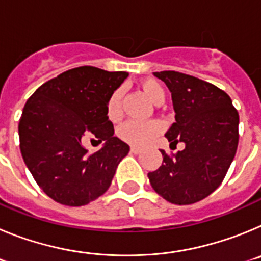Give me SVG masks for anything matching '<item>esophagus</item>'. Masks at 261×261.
<instances>
[{"instance_id":"obj_1","label":"esophagus","mask_w":261,"mask_h":261,"mask_svg":"<svg viewBox=\"0 0 261 261\" xmlns=\"http://www.w3.org/2000/svg\"><path fill=\"white\" fill-rule=\"evenodd\" d=\"M130 151H132L133 154H140L142 151L141 147H137V146H130Z\"/></svg>"}]
</instances>
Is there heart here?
<instances>
[{
	"mask_svg": "<svg viewBox=\"0 0 261 261\" xmlns=\"http://www.w3.org/2000/svg\"><path fill=\"white\" fill-rule=\"evenodd\" d=\"M144 93L150 99L154 105H159L165 99V90L162 85L155 80H146L141 84ZM121 89H116L111 94L107 102V116L111 121H117L121 116ZM163 125L156 120L149 121H137V120H129L120 126L117 130L119 137L123 141L133 145V146H145L154 141L161 132Z\"/></svg>",
	"mask_w": 261,
	"mask_h": 261,
	"instance_id": "1",
	"label": "heart"
}]
</instances>
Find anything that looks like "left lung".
Wrapping results in <instances>:
<instances>
[{"label": "left lung", "instance_id": "left-lung-1", "mask_svg": "<svg viewBox=\"0 0 261 261\" xmlns=\"http://www.w3.org/2000/svg\"><path fill=\"white\" fill-rule=\"evenodd\" d=\"M171 91L175 123L166 133L184 150L163 155L162 166L149 172L153 190L168 202L190 205L220 187L239 141V115L231 99L214 85L174 70L155 71Z\"/></svg>", "mask_w": 261, "mask_h": 261}]
</instances>
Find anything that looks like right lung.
I'll use <instances>...</instances> for the list:
<instances>
[{"instance_id": "1", "label": "right lung", "mask_w": 261, "mask_h": 261, "mask_svg": "<svg viewBox=\"0 0 261 261\" xmlns=\"http://www.w3.org/2000/svg\"><path fill=\"white\" fill-rule=\"evenodd\" d=\"M126 77V71L80 66L41 85L24 105L18 126L20 153L38 186L55 201L82 206L110 188L129 145L114 136L106 108ZM85 135H95L105 145L90 154L82 146Z\"/></svg>"}]
</instances>
